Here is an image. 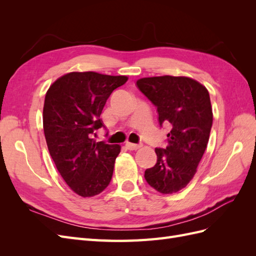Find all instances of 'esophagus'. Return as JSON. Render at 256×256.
<instances>
[{"label":"esophagus","instance_id":"esophagus-1","mask_svg":"<svg viewBox=\"0 0 256 256\" xmlns=\"http://www.w3.org/2000/svg\"><path fill=\"white\" fill-rule=\"evenodd\" d=\"M126 147L130 150H136L141 147V144H134V143H126Z\"/></svg>","mask_w":256,"mask_h":256}]
</instances>
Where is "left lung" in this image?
Here are the masks:
<instances>
[{"label":"left lung","mask_w":256,"mask_h":256,"mask_svg":"<svg viewBox=\"0 0 256 256\" xmlns=\"http://www.w3.org/2000/svg\"><path fill=\"white\" fill-rule=\"evenodd\" d=\"M138 88L157 108L160 127L170 124L168 145L157 147V164L144 177L164 194L182 190L196 173L212 126L210 97L205 86L187 76H152L136 81Z\"/></svg>","instance_id":"8db88e82"}]
</instances>
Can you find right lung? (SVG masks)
I'll list each match as a JSON object with an SVG mask.
<instances>
[{"instance_id": "add662e5", "label": "right lung", "mask_w": 256, "mask_h": 256, "mask_svg": "<svg viewBox=\"0 0 256 256\" xmlns=\"http://www.w3.org/2000/svg\"><path fill=\"white\" fill-rule=\"evenodd\" d=\"M127 80L125 76L70 72L46 94L42 120L48 150L65 182L83 198L99 194L111 182L120 146L95 142L92 136L104 127L99 118L108 98Z\"/></svg>"}]
</instances>
